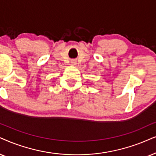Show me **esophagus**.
<instances>
[{
    "instance_id": "1",
    "label": "esophagus",
    "mask_w": 156,
    "mask_h": 156,
    "mask_svg": "<svg viewBox=\"0 0 156 156\" xmlns=\"http://www.w3.org/2000/svg\"><path fill=\"white\" fill-rule=\"evenodd\" d=\"M71 64L73 65V66H74V65H76V61H75V60H72V61H71Z\"/></svg>"
}]
</instances>
